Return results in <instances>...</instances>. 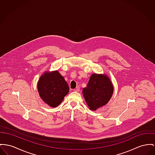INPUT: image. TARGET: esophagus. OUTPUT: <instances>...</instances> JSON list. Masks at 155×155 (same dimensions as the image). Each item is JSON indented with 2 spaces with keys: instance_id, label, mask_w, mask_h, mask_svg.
Segmentation results:
<instances>
[{
  "instance_id": "esophagus-1",
  "label": "esophagus",
  "mask_w": 155,
  "mask_h": 155,
  "mask_svg": "<svg viewBox=\"0 0 155 155\" xmlns=\"http://www.w3.org/2000/svg\"><path fill=\"white\" fill-rule=\"evenodd\" d=\"M73 91H75V92H79L80 91V87H76L75 89H73Z\"/></svg>"
}]
</instances>
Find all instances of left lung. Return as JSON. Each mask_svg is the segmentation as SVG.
<instances>
[{
	"label": "left lung",
	"mask_w": 155,
	"mask_h": 155,
	"mask_svg": "<svg viewBox=\"0 0 155 155\" xmlns=\"http://www.w3.org/2000/svg\"><path fill=\"white\" fill-rule=\"evenodd\" d=\"M114 92V86L106 75L93 74L85 88L83 96L89 109L96 110L108 103Z\"/></svg>",
	"instance_id": "obj_1"
}]
</instances>
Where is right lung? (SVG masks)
I'll list each match as a JSON object with an SVG mask.
<instances>
[{"label":"right lung","instance_id":"right-lung-1","mask_svg":"<svg viewBox=\"0 0 155 155\" xmlns=\"http://www.w3.org/2000/svg\"><path fill=\"white\" fill-rule=\"evenodd\" d=\"M38 90L42 100L51 107H56L69 93V87L58 71L45 73L38 83Z\"/></svg>","mask_w":155,"mask_h":155}]
</instances>
